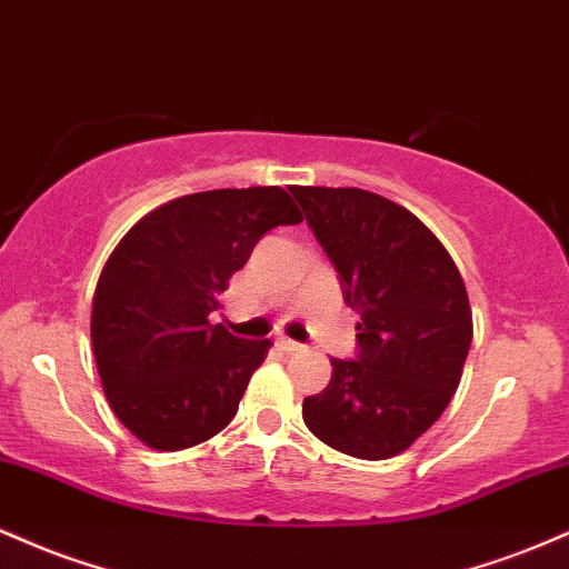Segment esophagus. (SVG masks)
Listing matches in <instances>:
<instances>
[{"label":"esophagus","instance_id":"obj_1","mask_svg":"<svg viewBox=\"0 0 569 569\" xmlns=\"http://www.w3.org/2000/svg\"><path fill=\"white\" fill-rule=\"evenodd\" d=\"M276 345H278V348L283 350V352H299V350H305L302 345H299V342H293V339H286V337H280Z\"/></svg>","mask_w":569,"mask_h":569}]
</instances>
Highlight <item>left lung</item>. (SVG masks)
I'll use <instances>...</instances> for the list:
<instances>
[{
	"mask_svg": "<svg viewBox=\"0 0 569 569\" xmlns=\"http://www.w3.org/2000/svg\"><path fill=\"white\" fill-rule=\"evenodd\" d=\"M342 283L358 356L302 403L305 426L361 460L401 455L452 401L473 337L460 270L415 213L358 187H291Z\"/></svg>",
	"mask_w": 569,
	"mask_h": 569,
	"instance_id": "8db88e82",
	"label": "left lung"
}]
</instances>
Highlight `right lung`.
Here are the masks:
<instances>
[{
    "label": "right lung",
    "mask_w": 569,
    "mask_h": 569,
    "mask_svg": "<svg viewBox=\"0 0 569 569\" xmlns=\"http://www.w3.org/2000/svg\"><path fill=\"white\" fill-rule=\"evenodd\" d=\"M302 213L280 187L211 189L154 208L103 264L90 339L117 420L160 452L230 426L270 339L208 321L253 246Z\"/></svg>",
    "instance_id": "right-lung-1"
}]
</instances>
